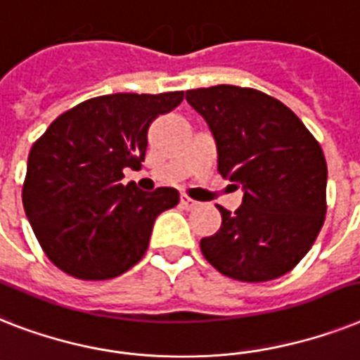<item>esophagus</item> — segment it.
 Masks as SVG:
<instances>
[{
  "mask_svg": "<svg viewBox=\"0 0 360 360\" xmlns=\"http://www.w3.org/2000/svg\"><path fill=\"white\" fill-rule=\"evenodd\" d=\"M180 204H182V208H186V210H193L198 202H195L193 198L182 197V198H180Z\"/></svg>",
  "mask_w": 360,
  "mask_h": 360,
  "instance_id": "obj_1",
  "label": "esophagus"
}]
</instances>
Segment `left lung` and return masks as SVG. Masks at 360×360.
Masks as SVG:
<instances>
[{"label":"left lung","mask_w":360,"mask_h":360,"mask_svg":"<svg viewBox=\"0 0 360 360\" xmlns=\"http://www.w3.org/2000/svg\"><path fill=\"white\" fill-rule=\"evenodd\" d=\"M186 100L214 135L221 176L243 191L234 214L217 206L223 221L200 240L204 258L243 283L283 277L310 251L326 221L321 146L292 109L255 89H193Z\"/></svg>","instance_id":"obj_1"}]
</instances>
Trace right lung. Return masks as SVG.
Here are the masks:
<instances>
[{"label": "right lung", "instance_id": "right-lung-1", "mask_svg": "<svg viewBox=\"0 0 360 360\" xmlns=\"http://www.w3.org/2000/svg\"><path fill=\"white\" fill-rule=\"evenodd\" d=\"M182 91L117 93L57 117L27 158L22 202L53 264L83 281H105L145 257L154 221L180 200L176 189L122 186L126 167L145 162L146 134L180 105Z\"/></svg>", "mask_w": 360, "mask_h": 360}]
</instances>
